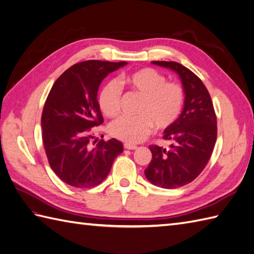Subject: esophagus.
Returning a JSON list of instances; mask_svg holds the SVG:
<instances>
[{"instance_id":"obj_1","label":"esophagus","mask_w":254,"mask_h":254,"mask_svg":"<svg viewBox=\"0 0 254 254\" xmlns=\"http://www.w3.org/2000/svg\"><path fill=\"white\" fill-rule=\"evenodd\" d=\"M124 147L127 148V150H135V148H137V145H133L130 143H125L124 144Z\"/></svg>"}]
</instances>
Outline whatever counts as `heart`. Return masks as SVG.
I'll return each instance as SVG.
<instances>
[{
    "label": "heart",
    "mask_w": 254,
    "mask_h": 254,
    "mask_svg": "<svg viewBox=\"0 0 254 254\" xmlns=\"http://www.w3.org/2000/svg\"><path fill=\"white\" fill-rule=\"evenodd\" d=\"M120 83L128 86L142 101L138 110L139 116H121L109 126L114 138L135 144L143 141L152 131L153 126L165 130L175 125L184 106V91L177 83L167 82L162 73L143 67L131 73L124 74ZM122 88L115 80L103 86L98 97L99 108L107 116H114L120 111Z\"/></svg>",
    "instance_id": "b5f03b06"
}]
</instances>
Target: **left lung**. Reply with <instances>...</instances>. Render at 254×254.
Returning a JSON list of instances; mask_svg holds the SVG:
<instances>
[{"instance_id": "left-lung-1", "label": "left lung", "mask_w": 254, "mask_h": 254, "mask_svg": "<svg viewBox=\"0 0 254 254\" xmlns=\"http://www.w3.org/2000/svg\"><path fill=\"white\" fill-rule=\"evenodd\" d=\"M152 64L178 74L185 98L179 120L164 130L170 148L148 146L152 160L144 174L158 188L177 189L195 180L209 162L216 141V116L206 86L188 67L174 61Z\"/></svg>"}]
</instances>
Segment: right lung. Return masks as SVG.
<instances>
[{
    "label": "right lung",
    "instance_id": "right-lung-1",
    "mask_svg": "<svg viewBox=\"0 0 254 254\" xmlns=\"http://www.w3.org/2000/svg\"><path fill=\"white\" fill-rule=\"evenodd\" d=\"M127 63L87 60L69 67L56 80L43 109L41 126L53 171L77 189L94 188L106 179L123 143L114 138L90 141L92 127L103 123L97 95L102 80Z\"/></svg>",
    "mask_w": 254,
    "mask_h": 254
}]
</instances>
